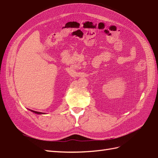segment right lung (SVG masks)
Wrapping results in <instances>:
<instances>
[{"label":"right lung","mask_w":158,"mask_h":158,"mask_svg":"<svg viewBox=\"0 0 158 158\" xmlns=\"http://www.w3.org/2000/svg\"><path fill=\"white\" fill-rule=\"evenodd\" d=\"M32 112H33V113H36V114H43L42 113H41V112H37V111H35V110H31Z\"/></svg>","instance_id":"add662e5"}]
</instances>
